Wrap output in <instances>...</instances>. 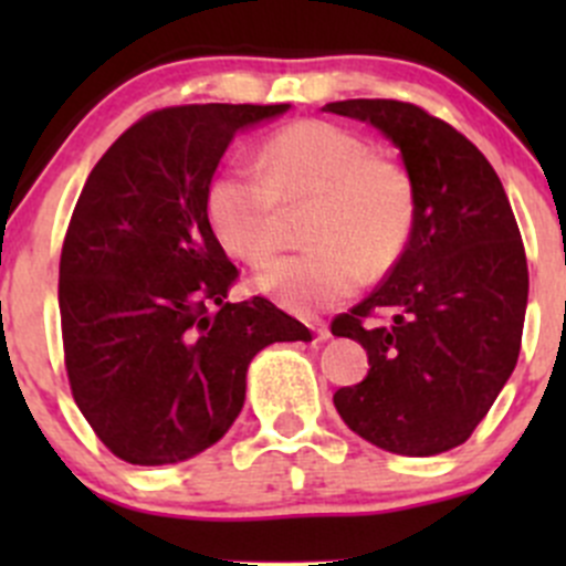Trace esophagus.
I'll list each match as a JSON object with an SVG mask.
<instances>
[{"mask_svg":"<svg viewBox=\"0 0 566 566\" xmlns=\"http://www.w3.org/2000/svg\"><path fill=\"white\" fill-rule=\"evenodd\" d=\"M310 328L315 331V339H317V342H325V339H328V336H331L328 323H323V319H312Z\"/></svg>","mask_w":566,"mask_h":566,"instance_id":"esophagus-1","label":"esophagus"}]
</instances>
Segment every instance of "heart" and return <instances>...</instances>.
I'll use <instances>...</instances> for the list:
<instances>
[{
    "label": "heart",
    "instance_id": "obj_1",
    "mask_svg": "<svg viewBox=\"0 0 566 566\" xmlns=\"http://www.w3.org/2000/svg\"><path fill=\"white\" fill-rule=\"evenodd\" d=\"M260 169L227 167L208 186V219L238 260L260 265L282 243L284 208L312 202L301 254L262 268L254 287L295 315L328 310L361 287L367 271L397 265L416 227L413 177L369 153L353 130L298 119L268 136Z\"/></svg>",
    "mask_w": 566,
    "mask_h": 566
}]
</instances>
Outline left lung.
Listing matches in <instances>:
<instances>
[{
    "label": "left lung",
    "instance_id": "obj_1",
    "mask_svg": "<svg viewBox=\"0 0 566 566\" xmlns=\"http://www.w3.org/2000/svg\"><path fill=\"white\" fill-rule=\"evenodd\" d=\"M375 125L416 186L408 249L369 298L331 323L369 356L361 384L334 394L364 441L432 458L471 438L517 364L528 265L504 186L476 145L421 106L325 104Z\"/></svg>",
    "mask_w": 566,
    "mask_h": 566
}]
</instances>
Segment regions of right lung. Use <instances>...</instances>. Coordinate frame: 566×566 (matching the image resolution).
Segmentation results:
<instances>
[{
	"instance_id": "add662e5",
	"label": "right lung",
	"mask_w": 566,
	"mask_h": 566,
	"mask_svg": "<svg viewBox=\"0 0 566 566\" xmlns=\"http://www.w3.org/2000/svg\"><path fill=\"white\" fill-rule=\"evenodd\" d=\"M290 104H191L145 114L82 188L60 256L73 399L130 465L213 447L247 399L251 358L310 342L268 298L230 304L238 268L208 219V186L241 128Z\"/></svg>"
}]
</instances>
